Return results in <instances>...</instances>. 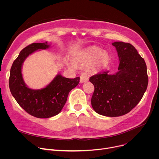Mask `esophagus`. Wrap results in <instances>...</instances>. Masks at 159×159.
I'll list each match as a JSON object with an SVG mask.
<instances>
[{
  "label": "esophagus",
  "mask_w": 159,
  "mask_h": 159,
  "mask_svg": "<svg viewBox=\"0 0 159 159\" xmlns=\"http://www.w3.org/2000/svg\"><path fill=\"white\" fill-rule=\"evenodd\" d=\"M80 78V83H83V82H87V81L89 80L88 76H87L86 75H84V74L81 75Z\"/></svg>",
  "instance_id": "1"
}]
</instances>
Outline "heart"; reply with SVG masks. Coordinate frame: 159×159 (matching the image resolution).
Masks as SVG:
<instances>
[{"mask_svg": "<svg viewBox=\"0 0 159 159\" xmlns=\"http://www.w3.org/2000/svg\"><path fill=\"white\" fill-rule=\"evenodd\" d=\"M77 62L79 64L88 66L91 64L93 70L98 71L106 68L110 62V54L97 46H91L79 55Z\"/></svg>", "mask_w": 159, "mask_h": 159, "instance_id": "b5f03b06", "label": "heart"}]
</instances>
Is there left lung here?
<instances>
[{
	"instance_id": "8db88e82",
	"label": "left lung",
	"mask_w": 159,
	"mask_h": 159,
	"mask_svg": "<svg viewBox=\"0 0 159 159\" xmlns=\"http://www.w3.org/2000/svg\"><path fill=\"white\" fill-rule=\"evenodd\" d=\"M119 58L118 72L94 75L89 81L95 90L91 106L98 114L119 116L129 113L143 98L148 87L147 67L144 58L129 43L115 42Z\"/></svg>"
}]
</instances>
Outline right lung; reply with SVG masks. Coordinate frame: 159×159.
<instances>
[{"instance_id": "1", "label": "right lung", "mask_w": 159, "mask_h": 159, "mask_svg": "<svg viewBox=\"0 0 159 159\" xmlns=\"http://www.w3.org/2000/svg\"><path fill=\"white\" fill-rule=\"evenodd\" d=\"M49 47L47 42L33 43L24 48L14 61L10 70V91L20 106L30 115L46 119L59 113L66 102L70 91L79 83L80 77L68 79L58 74L45 88L32 89L27 87L22 75V66L25 59L38 49Z\"/></svg>"}]
</instances>
